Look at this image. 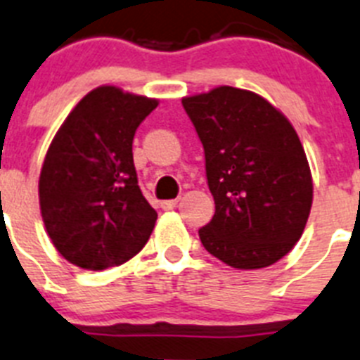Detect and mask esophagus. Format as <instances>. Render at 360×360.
<instances>
[{
    "instance_id": "1",
    "label": "esophagus",
    "mask_w": 360,
    "mask_h": 360,
    "mask_svg": "<svg viewBox=\"0 0 360 360\" xmlns=\"http://www.w3.org/2000/svg\"><path fill=\"white\" fill-rule=\"evenodd\" d=\"M176 204H178V198H174V200H164L162 204H160V207H162L164 211H171L176 207Z\"/></svg>"
}]
</instances>
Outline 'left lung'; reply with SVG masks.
Listing matches in <instances>:
<instances>
[{
  "mask_svg": "<svg viewBox=\"0 0 360 360\" xmlns=\"http://www.w3.org/2000/svg\"><path fill=\"white\" fill-rule=\"evenodd\" d=\"M204 146L211 222L204 248L236 269L268 268L302 236L313 180L299 134L268 100L222 85L182 98Z\"/></svg>",
  "mask_w": 360,
  "mask_h": 360,
  "instance_id": "1",
  "label": "left lung"
}]
</instances>
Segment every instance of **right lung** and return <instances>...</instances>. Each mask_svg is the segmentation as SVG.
I'll use <instances>...</instances> for the list:
<instances>
[{
  "label": "right lung",
  "instance_id": "right-lung-1",
  "mask_svg": "<svg viewBox=\"0 0 360 360\" xmlns=\"http://www.w3.org/2000/svg\"><path fill=\"white\" fill-rule=\"evenodd\" d=\"M158 100L115 85L92 89L52 138L39 173V210L58 253L100 271L133 259L156 211L138 187L133 138Z\"/></svg>",
  "mask_w": 360,
  "mask_h": 360
}]
</instances>
